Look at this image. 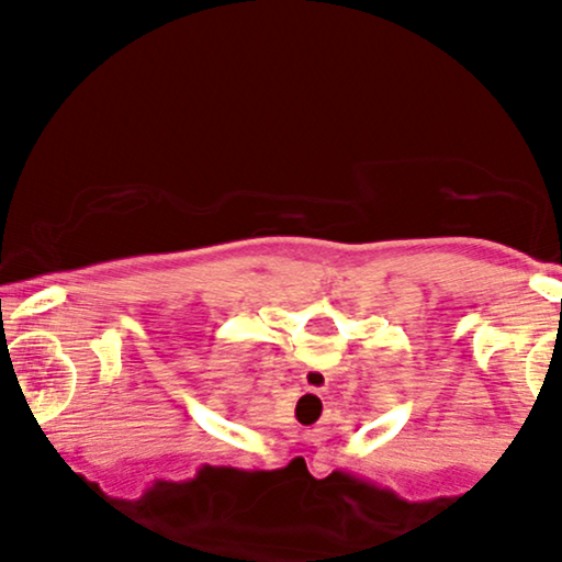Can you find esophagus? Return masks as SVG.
<instances>
[{
    "label": "esophagus",
    "mask_w": 562,
    "mask_h": 562,
    "mask_svg": "<svg viewBox=\"0 0 562 562\" xmlns=\"http://www.w3.org/2000/svg\"><path fill=\"white\" fill-rule=\"evenodd\" d=\"M301 383L306 391H314V393H322L330 385V375H327L325 370H317V367H312V370H303L301 375Z\"/></svg>",
    "instance_id": "1"
}]
</instances>
